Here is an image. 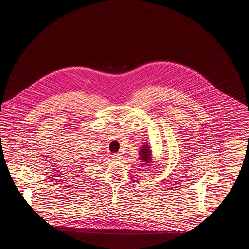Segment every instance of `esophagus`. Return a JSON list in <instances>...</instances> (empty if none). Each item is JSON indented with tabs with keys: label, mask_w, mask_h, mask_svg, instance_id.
Here are the masks:
<instances>
[{
	"label": "esophagus",
	"mask_w": 249,
	"mask_h": 249,
	"mask_svg": "<svg viewBox=\"0 0 249 249\" xmlns=\"http://www.w3.org/2000/svg\"><path fill=\"white\" fill-rule=\"evenodd\" d=\"M112 158L114 159H116V160H118V159H121V154L120 153H114L111 155Z\"/></svg>",
	"instance_id": "1"
}]
</instances>
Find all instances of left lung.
<instances>
[{"label": "left lung", "instance_id": "8db88e82", "mask_svg": "<svg viewBox=\"0 0 249 249\" xmlns=\"http://www.w3.org/2000/svg\"><path fill=\"white\" fill-rule=\"evenodd\" d=\"M150 148L151 147L147 142L143 143L142 146L140 147L138 159L140 160V162L142 165L148 166V164H151L152 163L153 157H152V151Z\"/></svg>", "mask_w": 249, "mask_h": 249}]
</instances>
